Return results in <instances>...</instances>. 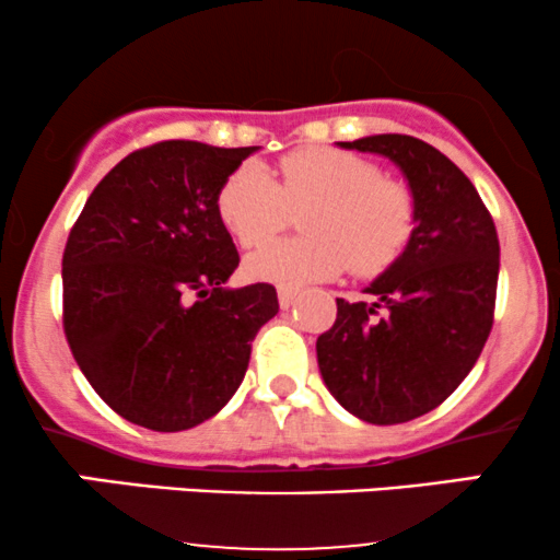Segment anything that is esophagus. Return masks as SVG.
Returning <instances> with one entry per match:
<instances>
[{
  "label": "esophagus",
  "mask_w": 560,
  "mask_h": 560,
  "mask_svg": "<svg viewBox=\"0 0 560 560\" xmlns=\"http://www.w3.org/2000/svg\"><path fill=\"white\" fill-rule=\"evenodd\" d=\"M294 300H298V289H292V287H279V305H281V307H292Z\"/></svg>",
  "instance_id": "obj_1"
}]
</instances>
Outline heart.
Segmentation results:
<instances>
[{"label":"heart","mask_w":560,"mask_h":560,"mask_svg":"<svg viewBox=\"0 0 560 560\" xmlns=\"http://www.w3.org/2000/svg\"><path fill=\"white\" fill-rule=\"evenodd\" d=\"M302 213L300 240L271 242L247 258L253 279L281 287L387 271L413 240L419 208L408 184L382 176L374 160L305 147L279 160V182L260 163H242L218 189V215L242 247H258Z\"/></svg>","instance_id":"b5f03b06"}]
</instances>
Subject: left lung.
Masks as SVG:
<instances>
[{
    "mask_svg": "<svg viewBox=\"0 0 560 560\" xmlns=\"http://www.w3.org/2000/svg\"><path fill=\"white\" fill-rule=\"evenodd\" d=\"M339 144L389 158L419 208L408 249L365 287L376 302L337 300V320L316 342L337 402L389 427L445 402L479 361L494 318L500 242L479 191L432 144L405 133Z\"/></svg>",
    "mask_w": 560,
    "mask_h": 560,
    "instance_id": "left-lung-1",
    "label": "left lung"
}]
</instances>
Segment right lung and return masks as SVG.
Listing matches in <instances>:
<instances>
[{
    "mask_svg": "<svg viewBox=\"0 0 560 560\" xmlns=\"http://www.w3.org/2000/svg\"><path fill=\"white\" fill-rule=\"evenodd\" d=\"M258 147L171 139L96 184L62 253V329L96 395L152 432L208 421L240 389L271 284L226 289L240 266L218 189Z\"/></svg>",
    "mask_w": 560,
    "mask_h": 560,
    "instance_id": "1",
    "label": "right lung"
}]
</instances>
